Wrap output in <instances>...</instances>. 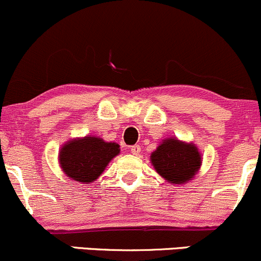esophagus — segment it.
I'll list each match as a JSON object with an SVG mask.
<instances>
[{"label":"esophagus","mask_w":261,"mask_h":261,"mask_svg":"<svg viewBox=\"0 0 261 261\" xmlns=\"http://www.w3.org/2000/svg\"><path fill=\"white\" fill-rule=\"evenodd\" d=\"M130 152L133 153V154H135V156H137V154L141 152V146H140V145L131 146V147H130Z\"/></svg>","instance_id":"1"}]
</instances>
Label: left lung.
I'll return each instance as SVG.
<instances>
[{
    "label": "left lung",
    "mask_w": 261,
    "mask_h": 261,
    "mask_svg": "<svg viewBox=\"0 0 261 261\" xmlns=\"http://www.w3.org/2000/svg\"><path fill=\"white\" fill-rule=\"evenodd\" d=\"M156 172L171 185H185L194 178L202 166V154L193 142L167 137L150 156Z\"/></svg>",
    "instance_id": "obj_1"
}]
</instances>
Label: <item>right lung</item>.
<instances>
[{
  "instance_id": "add662e5",
  "label": "right lung",
  "mask_w": 261,
  "mask_h": 261,
  "mask_svg": "<svg viewBox=\"0 0 261 261\" xmlns=\"http://www.w3.org/2000/svg\"><path fill=\"white\" fill-rule=\"evenodd\" d=\"M119 153L120 146L116 142L88 135L65 142L59 151L58 161L65 176L75 182L90 185Z\"/></svg>"
}]
</instances>
